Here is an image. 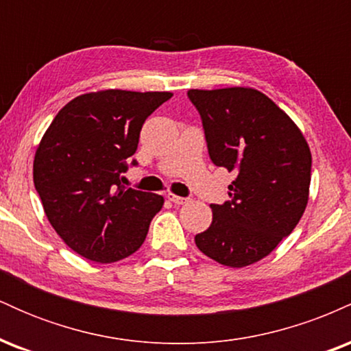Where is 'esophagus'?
Returning <instances> with one entry per match:
<instances>
[{"instance_id": "34e87169", "label": "esophagus", "mask_w": 351, "mask_h": 351, "mask_svg": "<svg viewBox=\"0 0 351 351\" xmlns=\"http://www.w3.org/2000/svg\"><path fill=\"white\" fill-rule=\"evenodd\" d=\"M167 198H168V201H171V203H175V204H184V203H188V201H189V198H183V196H176V195H173V193H168Z\"/></svg>"}]
</instances>
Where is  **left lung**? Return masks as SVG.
<instances>
[{
  "mask_svg": "<svg viewBox=\"0 0 351 351\" xmlns=\"http://www.w3.org/2000/svg\"><path fill=\"white\" fill-rule=\"evenodd\" d=\"M211 162L236 175L229 201L211 204L213 223L198 249L228 267L269 256L307 208L312 153L292 119L251 87L191 88Z\"/></svg>",
  "mask_w": 351,
  "mask_h": 351,
  "instance_id": "obj_1",
  "label": "left lung"
}]
</instances>
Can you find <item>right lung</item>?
Listing matches in <instances>:
<instances>
[{"label": "right lung", "mask_w": 351, "mask_h": 351, "mask_svg": "<svg viewBox=\"0 0 351 351\" xmlns=\"http://www.w3.org/2000/svg\"><path fill=\"white\" fill-rule=\"evenodd\" d=\"M171 95L120 88L79 95L44 134L34 155L36 191L60 239L86 259L110 264L132 256L162 209L163 196L120 180L145 120Z\"/></svg>", "instance_id": "add662e5"}]
</instances>
